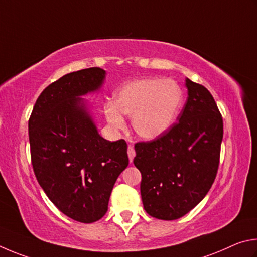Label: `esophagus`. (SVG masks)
I'll return each instance as SVG.
<instances>
[{"label":"esophagus","instance_id":"obj_1","mask_svg":"<svg viewBox=\"0 0 257 257\" xmlns=\"http://www.w3.org/2000/svg\"><path fill=\"white\" fill-rule=\"evenodd\" d=\"M127 156H128V159H130V163H132L134 157H136V151H134V148L130 146L127 148Z\"/></svg>","mask_w":257,"mask_h":257}]
</instances>
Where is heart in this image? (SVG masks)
Wrapping results in <instances>:
<instances>
[{
  "instance_id": "heart-1",
  "label": "heart",
  "mask_w": 257,
  "mask_h": 257,
  "mask_svg": "<svg viewBox=\"0 0 257 257\" xmlns=\"http://www.w3.org/2000/svg\"><path fill=\"white\" fill-rule=\"evenodd\" d=\"M182 105V89L175 81L140 79L117 89L114 101L103 106V114L115 131L125 127L121 115L132 116L134 132L146 140H154L168 131L177 118Z\"/></svg>"
}]
</instances>
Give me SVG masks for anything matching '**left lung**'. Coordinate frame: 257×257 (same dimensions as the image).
Instances as JSON below:
<instances>
[{"instance_id": "8db88e82", "label": "left lung", "mask_w": 257, "mask_h": 257, "mask_svg": "<svg viewBox=\"0 0 257 257\" xmlns=\"http://www.w3.org/2000/svg\"><path fill=\"white\" fill-rule=\"evenodd\" d=\"M187 101L175 123L154 141L134 147L143 208L151 217L176 220L208 194L217 176L222 117L203 85L185 80Z\"/></svg>"}]
</instances>
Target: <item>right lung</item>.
<instances>
[{
    "instance_id": "1",
    "label": "right lung",
    "mask_w": 257,
    "mask_h": 257,
    "mask_svg": "<svg viewBox=\"0 0 257 257\" xmlns=\"http://www.w3.org/2000/svg\"><path fill=\"white\" fill-rule=\"evenodd\" d=\"M106 71L90 67L63 75L40 93L29 118L31 163L54 205L91 223L108 210L112 187L127 167V145L98 133L83 96L99 91Z\"/></svg>"
}]
</instances>
